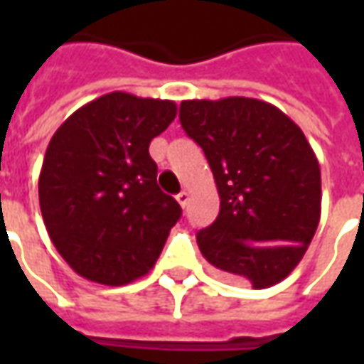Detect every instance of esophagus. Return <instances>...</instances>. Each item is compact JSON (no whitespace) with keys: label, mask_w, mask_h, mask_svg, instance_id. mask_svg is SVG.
Instances as JSON below:
<instances>
[{"label":"esophagus","mask_w":364,"mask_h":364,"mask_svg":"<svg viewBox=\"0 0 364 364\" xmlns=\"http://www.w3.org/2000/svg\"><path fill=\"white\" fill-rule=\"evenodd\" d=\"M175 198H177V203H179L183 208H185V206H187V203H189V193H187V191H181V193H179V195H177Z\"/></svg>","instance_id":"1"}]
</instances>
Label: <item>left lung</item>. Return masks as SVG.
Masks as SVG:
<instances>
[{
	"label": "left lung",
	"instance_id": "8db88e82",
	"mask_svg": "<svg viewBox=\"0 0 364 364\" xmlns=\"http://www.w3.org/2000/svg\"><path fill=\"white\" fill-rule=\"evenodd\" d=\"M179 120L213 169L220 213L197 234L232 281L269 289L304 257L321 213L320 164L304 132L252 97L183 101Z\"/></svg>",
	"mask_w": 364,
	"mask_h": 364
}]
</instances>
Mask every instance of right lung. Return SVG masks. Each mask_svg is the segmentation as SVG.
Listing matches in <instances>:
<instances>
[{"instance_id":"1","label":"right lung","mask_w":364,"mask_h":364,"mask_svg":"<svg viewBox=\"0 0 364 364\" xmlns=\"http://www.w3.org/2000/svg\"><path fill=\"white\" fill-rule=\"evenodd\" d=\"M177 105L112 91L83 105L54 132L38 177L52 244L87 281L120 287L148 273L181 206L158 187L150 142Z\"/></svg>"}]
</instances>
